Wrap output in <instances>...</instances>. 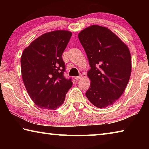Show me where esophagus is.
<instances>
[{
    "label": "esophagus",
    "instance_id": "obj_1",
    "mask_svg": "<svg viewBox=\"0 0 149 149\" xmlns=\"http://www.w3.org/2000/svg\"><path fill=\"white\" fill-rule=\"evenodd\" d=\"M81 75H79V76H76V77H75L74 79H75V80H78V79H81Z\"/></svg>",
    "mask_w": 149,
    "mask_h": 149
}]
</instances>
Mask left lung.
<instances>
[{"mask_svg": "<svg viewBox=\"0 0 149 149\" xmlns=\"http://www.w3.org/2000/svg\"><path fill=\"white\" fill-rule=\"evenodd\" d=\"M91 69L90 88L85 95L97 108L112 105L129 82L132 60L127 45L106 27L93 25L78 34Z\"/></svg>", "mask_w": 149, "mask_h": 149, "instance_id": "obj_1", "label": "left lung"}]
</instances>
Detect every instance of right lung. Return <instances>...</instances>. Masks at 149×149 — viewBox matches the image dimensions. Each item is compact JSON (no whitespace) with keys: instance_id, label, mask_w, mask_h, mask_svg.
I'll return each instance as SVG.
<instances>
[{"instance_id":"right-lung-1","label":"right lung","mask_w":149,"mask_h":149,"mask_svg":"<svg viewBox=\"0 0 149 149\" xmlns=\"http://www.w3.org/2000/svg\"><path fill=\"white\" fill-rule=\"evenodd\" d=\"M72 32L56 30L41 35L24 50L21 57L22 79L37 107L55 110L64 103L72 87V79L64 76L63 52Z\"/></svg>"}]
</instances>
